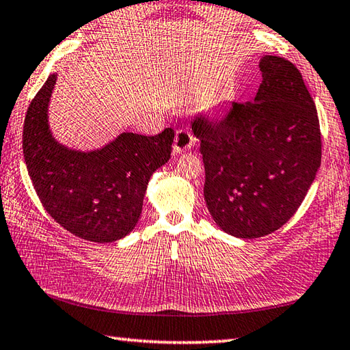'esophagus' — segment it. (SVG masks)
I'll return each instance as SVG.
<instances>
[{"label": "esophagus", "instance_id": "1", "mask_svg": "<svg viewBox=\"0 0 350 350\" xmlns=\"http://www.w3.org/2000/svg\"><path fill=\"white\" fill-rule=\"evenodd\" d=\"M194 139L191 136V133L188 130H177L176 131V137H174V145L173 150L176 154H180L183 151H187L193 147Z\"/></svg>", "mask_w": 350, "mask_h": 350}]
</instances>
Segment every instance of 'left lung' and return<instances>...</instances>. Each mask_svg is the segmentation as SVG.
Masks as SVG:
<instances>
[{
    "mask_svg": "<svg viewBox=\"0 0 350 350\" xmlns=\"http://www.w3.org/2000/svg\"><path fill=\"white\" fill-rule=\"evenodd\" d=\"M254 103H232L219 122L197 118L205 163L203 196L221 231L257 239L295 214L321 163L320 122L301 73L265 55Z\"/></svg>",
    "mask_w": 350,
    "mask_h": 350,
    "instance_id": "8db88e82",
    "label": "left lung"
}]
</instances>
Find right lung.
Masks as SVG:
<instances>
[{
  "label": "right lung",
  "mask_w": 350,
  "mask_h": 350,
  "mask_svg": "<svg viewBox=\"0 0 350 350\" xmlns=\"http://www.w3.org/2000/svg\"><path fill=\"white\" fill-rule=\"evenodd\" d=\"M52 73L29 105L23 151L29 176L46 211L75 236L110 243L130 234L142 214L150 177L170 161L173 129L156 136L120 133L104 147L81 151L56 141L49 104Z\"/></svg>",
  "instance_id": "right-lung-1"
}]
</instances>
